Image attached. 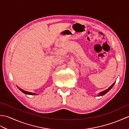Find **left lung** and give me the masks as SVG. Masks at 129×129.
<instances>
[{"instance_id":"obj_1","label":"left lung","mask_w":129,"mask_h":129,"mask_svg":"<svg viewBox=\"0 0 129 129\" xmlns=\"http://www.w3.org/2000/svg\"><path fill=\"white\" fill-rule=\"evenodd\" d=\"M114 84H115V83H113V84L111 85L109 87V88L108 89H106V90H104V91H102V92H100L99 94V96H103V95H105V94H106L107 92H108L109 90H110L112 87H113V86L114 85Z\"/></svg>"}]
</instances>
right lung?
I'll return each instance as SVG.
<instances>
[{"label":"right lung","mask_w":129,"mask_h":129,"mask_svg":"<svg viewBox=\"0 0 129 129\" xmlns=\"http://www.w3.org/2000/svg\"><path fill=\"white\" fill-rule=\"evenodd\" d=\"M18 88L20 89V90H21V91H22L23 92H24V94H27V95H37V94H35V93H33V92H28V91H24V90L20 89V88H19V87H18Z\"/></svg>","instance_id":"add662e5"}]
</instances>
